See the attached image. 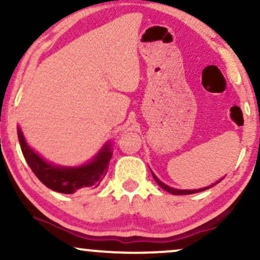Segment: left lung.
<instances>
[{
    "instance_id": "left-lung-1",
    "label": "left lung",
    "mask_w": 260,
    "mask_h": 260,
    "mask_svg": "<svg viewBox=\"0 0 260 260\" xmlns=\"http://www.w3.org/2000/svg\"><path fill=\"white\" fill-rule=\"evenodd\" d=\"M151 174H153V172H151ZM153 177H154V180L156 181V183L159 184V186L162 188V189H165L166 192H169V193H171V194H175V196H183V194H193V193H198V192H202V190H205V189H209V188H211L214 186V184H216V183H219V182H216V183H214V184H211V186H209V187H204V188H199V189H176V188H172V187H169V186H166L165 183H162V182H161L159 178L156 177V176H155L154 174H153Z\"/></svg>"
}]
</instances>
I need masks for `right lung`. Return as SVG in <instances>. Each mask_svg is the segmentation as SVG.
I'll return each mask as SVG.
<instances>
[{
	"label": "right lung",
	"instance_id": "right-lung-1",
	"mask_svg": "<svg viewBox=\"0 0 260 260\" xmlns=\"http://www.w3.org/2000/svg\"><path fill=\"white\" fill-rule=\"evenodd\" d=\"M18 139L20 149L24 155L26 162L30 166L31 171L46 187L56 192L72 194L77 189L85 187L96 188L105 177L109 162L111 160V145L110 143L104 145L101 150L95 155L90 162L78 168H62L45 161L39 156L32 149L26 144L22 129L17 128Z\"/></svg>",
	"mask_w": 260,
	"mask_h": 260
}]
</instances>
